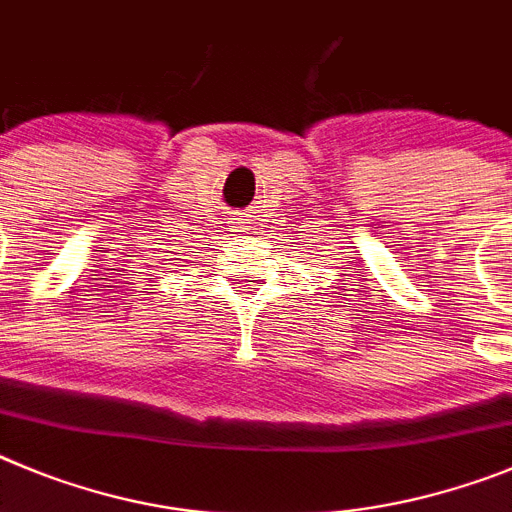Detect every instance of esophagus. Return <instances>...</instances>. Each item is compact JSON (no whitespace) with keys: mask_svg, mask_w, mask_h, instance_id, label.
Instances as JSON below:
<instances>
[{"mask_svg":"<svg viewBox=\"0 0 512 512\" xmlns=\"http://www.w3.org/2000/svg\"><path fill=\"white\" fill-rule=\"evenodd\" d=\"M250 216H252V211H245V214H242V219H239V224H242V229H245V232L250 229V224H252Z\"/></svg>","mask_w":512,"mask_h":512,"instance_id":"obj_1","label":"esophagus"}]
</instances>
